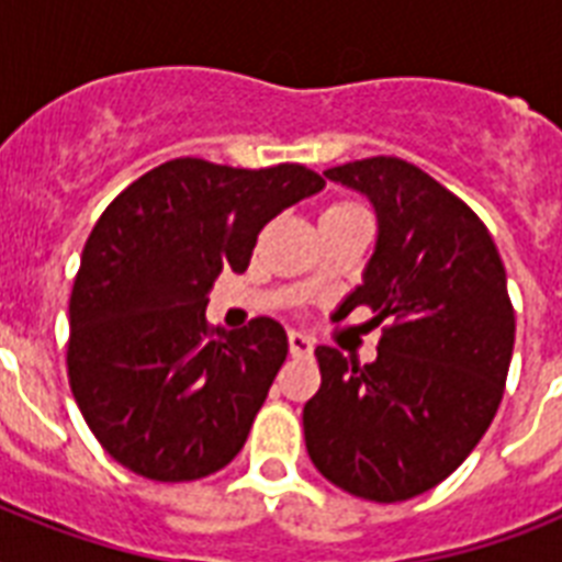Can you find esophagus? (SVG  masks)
<instances>
[{
    "label": "esophagus",
    "instance_id": "1",
    "mask_svg": "<svg viewBox=\"0 0 562 562\" xmlns=\"http://www.w3.org/2000/svg\"><path fill=\"white\" fill-rule=\"evenodd\" d=\"M289 350L291 356H297V359H303V356H312V341H308L306 335L303 333H289Z\"/></svg>",
    "mask_w": 562,
    "mask_h": 562
}]
</instances>
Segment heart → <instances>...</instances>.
Here are the masks:
<instances>
[{"label": "heart", "mask_w": 562, "mask_h": 562, "mask_svg": "<svg viewBox=\"0 0 562 562\" xmlns=\"http://www.w3.org/2000/svg\"><path fill=\"white\" fill-rule=\"evenodd\" d=\"M359 210H361L359 203H352V201H335V203H329V206H326L324 215H341V212H359Z\"/></svg>", "instance_id": "obj_1"}]
</instances>
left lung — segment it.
Wrapping results in <instances>:
<instances>
[{
  "label": "left lung",
  "mask_w": 562,
  "mask_h": 562,
  "mask_svg": "<svg viewBox=\"0 0 562 562\" xmlns=\"http://www.w3.org/2000/svg\"><path fill=\"white\" fill-rule=\"evenodd\" d=\"M364 192L379 241L364 285L338 308L373 312V364L317 347L321 387L303 408L312 463L368 502H405L449 479L496 417L516 317L484 221L400 157L324 171Z\"/></svg>",
  "instance_id": "left-lung-1"
}]
</instances>
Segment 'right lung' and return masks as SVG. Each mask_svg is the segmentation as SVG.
<instances>
[{"instance_id":"add662e5","label":"right lung","mask_w":562,"mask_h":562,"mask_svg":"<svg viewBox=\"0 0 562 562\" xmlns=\"http://www.w3.org/2000/svg\"><path fill=\"white\" fill-rule=\"evenodd\" d=\"M300 162L233 169L178 157L134 180L95 221L69 297V387L113 461L151 481L224 470L289 356L254 317L215 335L206 294L241 273L273 215L324 189Z\"/></svg>"}]
</instances>
